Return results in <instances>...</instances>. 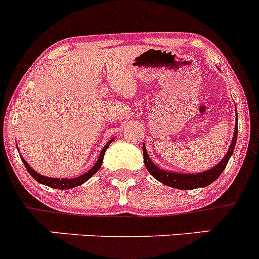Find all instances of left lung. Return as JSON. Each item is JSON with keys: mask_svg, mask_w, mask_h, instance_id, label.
<instances>
[{"mask_svg": "<svg viewBox=\"0 0 259 259\" xmlns=\"http://www.w3.org/2000/svg\"><path fill=\"white\" fill-rule=\"evenodd\" d=\"M236 122H238V119H236ZM236 137H238V125H236L235 131H234L233 141H231L230 147H229L228 154H226L225 157H224V159L216 165L215 168L210 169V170L205 171V173L179 174V173H169V171L161 170V169L157 168L156 165L150 160L149 155H147V151H146V147L142 146L145 166H146L149 173L151 174L155 179H157L159 182L164 183L165 186L173 187V188H178V189H194V188H199V187H206L208 186V184L212 183V182H215L216 179L220 177V174L223 173L226 165H228L229 159H230L231 154H233L234 151V147H235Z\"/></svg>", "mask_w": 259, "mask_h": 259, "instance_id": "obj_1", "label": "left lung"}]
</instances>
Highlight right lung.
Masks as SVG:
<instances>
[{
	"mask_svg": "<svg viewBox=\"0 0 259 259\" xmlns=\"http://www.w3.org/2000/svg\"><path fill=\"white\" fill-rule=\"evenodd\" d=\"M113 140H110L109 142H108L107 145L104 146V149L102 150V152H100V156L99 159H98L97 164L93 166V168L90 169V170L88 171V173L82 174V176L77 177V178H73V179H58V178H48V177H43L40 176V174H38L36 171H34L33 169L29 166L28 162L25 161V160L23 159V162L24 165H25L26 170L29 171V174H30L31 177H33L34 179H35L36 182H39V183L41 184H46V186L48 187H52V188H58V189H70V188H73V187H77L80 186V184H82L83 182L88 181L89 178H91V177L94 176L95 173H97L98 170L100 169V166H102V162H103V159H104V154L105 151H107L108 146H109L110 144H112Z\"/></svg>",
	"mask_w": 259,
	"mask_h": 259,
	"instance_id": "right-lung-1",
	"label": "right lung"
}]
</instances>
